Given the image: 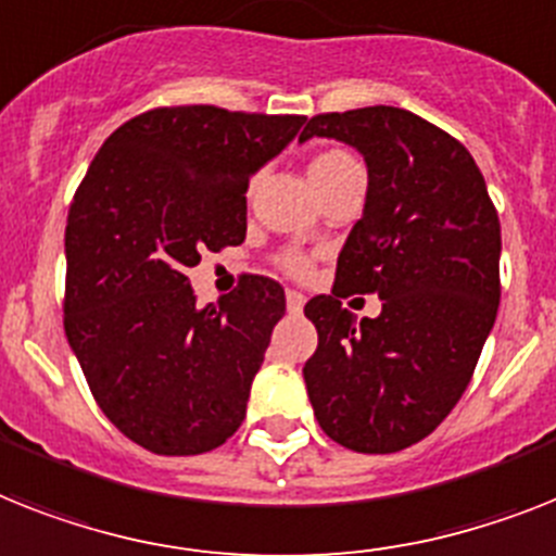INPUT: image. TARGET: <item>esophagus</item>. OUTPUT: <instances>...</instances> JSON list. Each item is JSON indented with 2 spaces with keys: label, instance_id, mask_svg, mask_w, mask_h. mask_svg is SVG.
Returning <instances> with one entry per match:
<instances>
[{
  "label": "esophagus",
  "instance_id": "1",
  "mask_svg": "<svg viewBox=\"0 0 556 556\" xmlns=\"http://www.w3.org/2000/svg\"><path fill=\"white\" fill-rule=\"evenodd\" d=\"M304 304H306V295H304V292H295V289H287V309L292 312V315H301V312H304Z\"/></svg>",
  "mask_w": 556,
  "mask_h": 556
}]
</instances>
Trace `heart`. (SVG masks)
I'll use <instances>...</instances> for the list:
<instances>
[{"label":"heart","instance_id":"b5f03b06","mask_svg":"<svg viewBox=\"0 0 556 556\" xmlns=\"http://www.w3.org/2000/svg\"><path fill=\"white\" fill-rule=\"evenodd\" d=\"M352 164H357V162L352 159L350 153H346V150H327V153H320L318 159L312 162L309 176H312V181H315V178H324V176H329V173H334V169L352 167ZM278 267H281L283 273L295 275V278H304V275H309L312 264L304 252L287 250L278 255Z\"/></svg>","mask_w":556,"mask_h":556}]
</instances>
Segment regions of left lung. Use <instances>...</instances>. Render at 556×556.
<instances>
[{
    "label": "left lung",
    "instance_id": "obj_1",
    "mask_svg": "<svg viewBox=\"0 0 556 556\" xmlns=\"http://www.w3.org/2000/svg\"><path fill=\"white\" fill-rule=\"evenodd\" d=\"M312 136L366 159L369 190L334 287L304 306L318 350L304 380L320 429L364 454L409 448L438 429L475 375L497 318L500 218L471 153L403 108L320 113ZM378 294V319L342 306Z\"/></svg>",
    "mask_w": 556,
    "mask_h": 556
}]
</instances>
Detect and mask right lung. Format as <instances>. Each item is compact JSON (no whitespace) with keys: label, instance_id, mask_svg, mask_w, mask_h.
I'll use <instances>...</instances> for the list:
<instances>
[{"label":"right lung","instance_id":"add662e5","mask_svg":"<svg viewBox=\"0 0 556 556\" xmlns=\"http://www.w3.org/2000/svg\"><path fill=\"white\" fill-rule=\"evenodd\" d=\"M304 122L153 108L110 132L73 195L64 334L99 409L147 452H213L244 424L287 298L273 278L244 275L201 309L187 269L244 241L250 176Z\"/></svg>","mask_w":556,"mask_h":556}]
</instances>
